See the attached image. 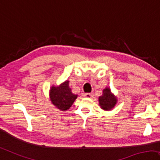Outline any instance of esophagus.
<instances>
[{
	"label": "esophagus",
	"mask_w": 160,
	"mask_h": 160,
	"mask_svg": "<svg viewBox=\"0 0 160 160\" xmlns=\"http://www.w3.org/2000/svg\"><path fill=\"white\" fill-rule=\"evenodd\" d=\"M92 93H85L84 94V97L88 98H91L92 97Z\"/></svg>",
	"instance_id": "esophagus-1"
}]
</instances>
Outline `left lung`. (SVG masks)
Listing matches in <instances>:
<instances>
[{"mask_svg":"<svg viewBox=\"0 0 160 160\" xmlns=\"http://www.w3.org/2000/svg\"><path fill=\"white\" fill-rule=\"evenodd\" d=\"M117 103H118V98L112 93L109 87H106L103 90L102 95L98 97V103L100 107L104 111H110L114 109Z\"/></svg>","mask_w":160,"mask_h":160,"instance_id":"1","label":"left lung"}]
</instances>
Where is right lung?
<instances>
[{"label": "right lung", "instance_id": "right-lung-1", "mask_svg": "<svg viewBox=\"0 0 160 160\" xmlns=\"http://www.w3.org/2000/svg\"><path fill=\"white\" fill-rule=\"evenodd\" d=\"M78 95L72 93L67 80L58 85H52L49 90V98L53 105L62 112L68 110L72 107Z\"/></svg>", "mask_w": 160, "mask_h": 160}]
</instances>
